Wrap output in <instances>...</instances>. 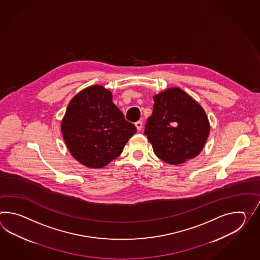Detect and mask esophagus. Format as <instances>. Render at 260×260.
I'll use <instances>...</instances> for the list:
<instances>
[{"label":"esophagus","mask_w":260,"mask_h":260,"mask_svg":"<svg viewBox=\"0 0 260 260\" xmlns=\"http://www.w3.org/2000/svg\"><path fill=\"white\" fill-rule=\"evenodd\" d=\"M135 127H136V128H137V131H138V132H140V131H141L142 128H143V122H136V123H135Z\"/></svg>","instance_id":"esophagus-1"}]
</instances>
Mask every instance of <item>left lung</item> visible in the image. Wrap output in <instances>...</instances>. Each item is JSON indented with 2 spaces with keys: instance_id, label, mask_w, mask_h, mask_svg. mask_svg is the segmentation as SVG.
I'll list each match as a JSON object with an SVG mask.
<instances>
[{
  "instance_id": "1",
  "label": "left lung",
  "mask_w": 260,
  "mask_h": 260,
  "mask_svg": "<svg viewBox=\"0 0 260 260\" xmlns=\"http://www.w3.org/2000/svg\"><path fill=\"white\" fill-rule=\"evenodd\" d=\"M153 99V114L144 134L155 155L172 165L199 156L210 133V122L201 104L177 87H169Z\"/></svg>"
}]
</instances>
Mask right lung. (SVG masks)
Listing matches in <instances>:
<instances>
[{
	"label": "right lung",
	"mask_w": 260,
	"mask_h": 260,
	"mask_svg": "<svg viewBox=\"0 0 260 260\" xmlns=\"http://www.w3.org/2000/svg\"><path fill=\"white\" fill-rule=\"evenodd\" d=\"M60 128L71 155L93 169L119 156L136 133L113 103L112 92L100 85L86 87L71 100Z\"/></svg>",
	"instance_id": "obj_1"
}]
</instances>
